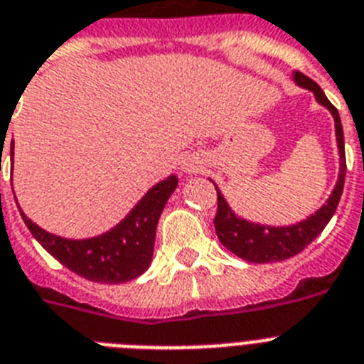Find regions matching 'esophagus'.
Here are the masks:
<instances>
[{"label":"esophagus","mask_w":364,"mask_h":364,"mask_svg":"<svg viewBox=\"0 0 364 364\" xmlns=\"http://www.w3.org/2000/svg\"><path fill=\"white\" fill-rule=\"evenodd\" d=\"M182 169L186 173H200L204 169V161L200 158H197V156H188L184 164H182Z\"/></svg>","instance_id":"esophagus-1"}]
</instances>
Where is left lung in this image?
<instances>
[{"instance_id":"left-lung-1","label":"left lung","mask_w":364,"mask_h":364,"mask_svg":"<svg viewBox=\"0 0 364 364\" xmlns=\"http://www.w3.org/2000/svg\"><path fill=\"white\" fill-rule=\"evenodd\" d=\"M292 77L296 81V85L311 91L318 104H322L333 115L338 156H341L338 158V164H341L338 180L322 208L316 210L314 214H311L307 219L299 221V223L288 225V227L287 225L284 227H269V225L253 223V221H247V219L236 215L214 182L215 191H218V214L214 218V225L219 242L223 243L230 253L243 258V260H247V262H281V260H287V258L294 257V255L301 253L303 249L307 247L312 240H316L320 232L326 229V225L331 221L333 214H335V210L338 206V200H341L342 189H344L346 154H344V132H342L341 115H338L337 107L327 100V96L323 95V91L320 89L316 81H312L311 77H307L305 74L297 70L294 72Z\"/></svg>"}]
</instances>
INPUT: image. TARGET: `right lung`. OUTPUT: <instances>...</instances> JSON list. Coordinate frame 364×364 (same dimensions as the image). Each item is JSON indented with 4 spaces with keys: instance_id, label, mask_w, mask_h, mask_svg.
I'll return each instance as SVG.
<instances>
[{
    "instance_id": "obj_1",
    "label": "right lung",
    "mask_w": 364,
    "mask_h": 364,
    "mask_svg": "<svg viewBox=\"0 0 364 364\" xmlns=\"http://www.w3.org/2000/svg\"><path fill=\"white\" fill-rule=\"evenodd\" d=\"M13 154L11 146V158ZM176 186L178 178L175 175L160 180L143 195V199L135 204L121 223L95 238H63L33 223L20 206L18 210L33 238L65 268L92 283L119 284L139 277L150 266L158 219Z\"/></svg>"
}]
</instances>
